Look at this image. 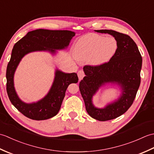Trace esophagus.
Here are the masks:
<instances>
[{
	"label": "esophagus",
	"mask_w": 154,
	"mask_h": 154,
	"mask_svg": "<svg viewBox=\"0 0 154 154\" xmlns=\"http://www.w3.org/2000/svg\"><path fill=\"white\" fill-rule=\"evenodd\" d=\"M77 75H78V77H79V81H81L85 77V73L83 70H80L78 71Z\"/></svg>",
	"instance_id": "1"
}]
</instances>
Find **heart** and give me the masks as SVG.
<instances>
[{
    "instance_id": "1",
    "label": "heart",
    "mask_w": 154,
    "mask_h": 154,
    "mask_svg": "<svg viewBox=\"0 0 154 154\" xmlns=\"http://www.w3.org/2000/svg\"><path fill=\"white\" fill-rule=\"evenodd\" d=\"M117 49L118 42L114 37L89 34L78 40L74 49V54L78 60H89L91 64L100 66L112 58Z\"/></svg>"
}]
</instances>
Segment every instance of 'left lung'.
<instances>
[{
    "mask_svg": "<svg viewBox=\"0 0 154 154\" xmlns=\"http://www.w3.org/2000/svg\"><path fill=\"white\" fill-rule=\"evenodd\" d=\"M94 31L112 35L117 40L118 49L108 63L83 67L85 77L79 83V90L88 114L97 120L106 121L121 116L132 104L140 85L142 58L138 46L129 35L112 30ZM109 83L121 87L119 99L104 108L94 107L93 96L100 87Z\"/></svg>",
    "mask_w": 154,
    "mask_h": 154,
    "instance_id": "obj_1",
    "label": "left lung"
}]
</instances>
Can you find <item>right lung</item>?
<instances>
[{"label":"right lung","instance_id":"right-lung-1","mask_svg":"<svg viewBox=\"0 0 154 154\" xmlns=\"http://www.w3.org/2000/svg\"><path fill=\"white\" fill-rule=\"evenodd\" d=\"M69 30H50L44 29L29 32L14 44L6 69V91L12 104L29 119L42 120L56 115L61 108L68 86L77 83V73H65L57 69L53 84L48 94L35 103H26L18 97L14 84V75L18 65L26 55L34 51H48L52 55L57 50H64L75 36Z\"/></svg>","mask_w":154,"mask_h":154}]
</instances>
